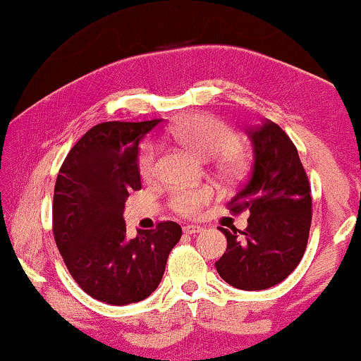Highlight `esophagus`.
Listing matches in <instances>:
<instances>
[{
    "mask_svg": "<svg viewBox=\"0 0 361 361\" xmlns=\"http://www.w3.org/2000/svg\"><path fill=\"white\" fill-rule=\"evenodd\" d=\"M204 231V228H201V226H192V224H188V226H184V233L185 234H199V233H202Z\"/></svg>",
    "mask_w": 361,
    "mask_h": 361,
    "instance_id": "34e87169",
    "label": "esophagus"
}]
</instances>
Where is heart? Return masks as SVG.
Listing matches in <instances>:
<instances>
[{
	"label": "heart",
	"instance_id": "obj_1",
	"mask_svg": "<svg viewBox=\"0 0 361 361\" xmlns=\"http://www.w3.org/2000/svg\"><path fill=\"white\" fill-rule=\"evenodd\" d=\"M171 135L176 142L189 149L201 159L219 157V171L226 179L235 180L246 171V157L235 145L239 135L229 123L211 114H197L182 118L171 128ZM157 149L152 142L142 147L139 169L142 177L149 179L155 172ZM211 188L179 189L171 195V207L184 216L197 214L199 209L212 199Z\"/></svg>",
	"mask_w": 361,
	"mask_h": 361
}]
</instances>
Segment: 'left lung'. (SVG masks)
<instances>
[{"label":"left lung","instance_id":"8db88e82","mask_svg":"<svg viewBox=\"0 0 361 361\" xmlns=\"http://www.w3.org/2000/svg\"><path fill=\"white\" fill-rule=\"evenodd\" d=\"M252 169L231 199L234 214L247 211V228L228 231V247L216 262L231 286L259 291L286 279L300 264L311 226L310 182L295 144L278 123L251 127Z\"/></svg>","mask_w":361,"mask_h":361}]
</instances>
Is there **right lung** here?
I'll use <instances>...</instances> for the list:
<instances>
[{
    "label": "right lung",
    "instance_id": "1",
    "mask_svg": "<svg viewBox=\"0 0 361 361\" xmlns=\"http://www.w3.org/2000/svg\"><path fill=\"white\" fill-rule=\"evenodd\" d=\"M160 118L105 122L72 147L58 172L53 235L72 278L106 305L139 303L157 289L167 257L179 243L177 222H159L128 238L123 209L142 188L139 145Z\"/></svg>",
    "mask_w": 361,
    "mask_h": 361
}]
</instances>
